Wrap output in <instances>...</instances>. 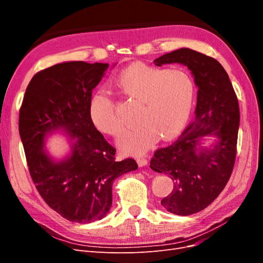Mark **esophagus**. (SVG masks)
<instances>
[{
  "label": "esophagus",
  "mask_w": 263,
  "mask_h": 263,
  "mask_svg": "<svg viewBox=\"0 0 263 263\" xmlns=\"http://www.w3.org/2000/svg\"><path fill=\"white\" fill-rule=\"evenodd\" d=\"M137 163H138L139 166H145V165L148 164V161H147V159H145V158H138Z\"/></svg>",
  "instance_id": "esophagus-1"
}]
</instances>
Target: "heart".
<instances>
[{
    "mask_svg": "<svg viewBox=\"0 0 263 263\" xmlns=\"http://www.w3.org/2000/svg\"><path fill=\"white\" fill-rule=\"evenodd\" d=\"M115 83L126 98L140 103L137 114L139 125L125 132L117 140L123 153L144 155L160 137L163 140L172 139L185 126L193 106L195 85L184 70L134 63L119 72ZM90 116L100 132L110 136H118L124 129L114 101L105 89L92 95Z\"/></svg>",
    "mask_w": 263,
    "mask_h": 263,
    "instance_id": "heart-1",
    "label": "heart"
}]
</instances>
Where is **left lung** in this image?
I'll return each mask as SVG.
<instances>
[{"mask_svg": "<svg viewBox=\"0 0 263 263\" xmlns=\"http://www.w3.org/2000/svg\"><path fill=\"white\" fill-rule=\"evenodd\" d=\"M154 63L186 66L198 87L194 121L169 147L158 149L150 168L169 176L172 192L162 198L163 208L187 216L203 211L216 198L234 169L239 105L232 82L220 63L209 55L181 48L157 58ZM214 137L210 147L201 140Z\"/></svg>", "mask_w": 263, "mask_h": 263, "instance_id": "8db88e82", "label": "left lung"}]
</instances>
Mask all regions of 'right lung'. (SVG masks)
Masks as SVG:
<instances>
[{
    "label": "right lung",
    "instance_id": "obj_1",
    "mask_svg": "<svg viewBox=\"0 0 263 263\" xmlns=\"http://www.w3.org/2000/svg\"><path fill=\"white\" fill-rule=\"evenodd\" d=\"M107 68L108 63L68 61L39 71L20 110V136L37 191L63 218L80 224L104 217L114 180L138 168L134 159L115 160L116 149L90 116L92 91ZM53 132L69 137L70 154L61 161L44 150Z\"/></svg>",
    "mask_w": 263,
    "mask_h": 263
}]
</instances>
